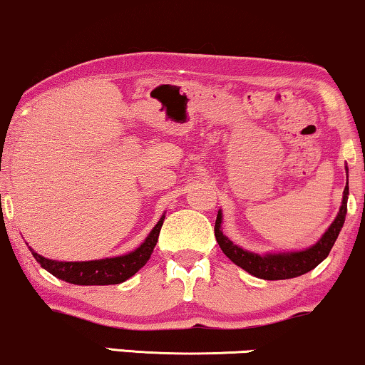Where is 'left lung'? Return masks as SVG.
Listing matches in <instances>:
<instances>
[{
    "mask_svg": "<svg viewBox=\"0 0 365 365\" xmlns=\"http://www.w3.org/2000/svg\"><path fill=\"white\" fill-rule=\"evenodd\" d=\"M349 184V182H347ZM347 196L349 186L344 189L342 206L334 223L325 231V235L315 243L312 248H307L304 252L293 253H280V255H257L252 252L236 246L233 241H230L221 231V211L217 212L216 225H215V236L220 248L235 264H238L250 275L263 278V280H287V278H295L304 275V273L314 269L317 264L324 262L329 257L330 250L337 240V236L342 230L345 215H347Z\"/></svg>",
    "mask_w": 365,
    "mask_h": 365,
    "instance_id": "left-lung-1",
    "label": "left lung"
}]
</instances>
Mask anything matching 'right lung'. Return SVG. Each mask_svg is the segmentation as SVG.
Here are the masks:
<instances>
[{
	"label": "right lung",
	"instance_id": "add662e5",
	"mask_svg": "<svg viewBox=\"0 0 365 365\" xmlns=\"http://www.w3.org/2000/svg\"><path fill=\"white\" fill-rule=\"evenodd\" d=\"M163 223L164 216L154 226L144 243L135 252L124 255V257L96 259V262H55V259L40 257L31 248L30 250L36 262L60 280L73 283V285H117V283L129 280L148 263L150 253L154 252V246L158 243Z\"/></svg>",
	"mask_w": 365,
	"mask_h": 365
}]
</instances>
